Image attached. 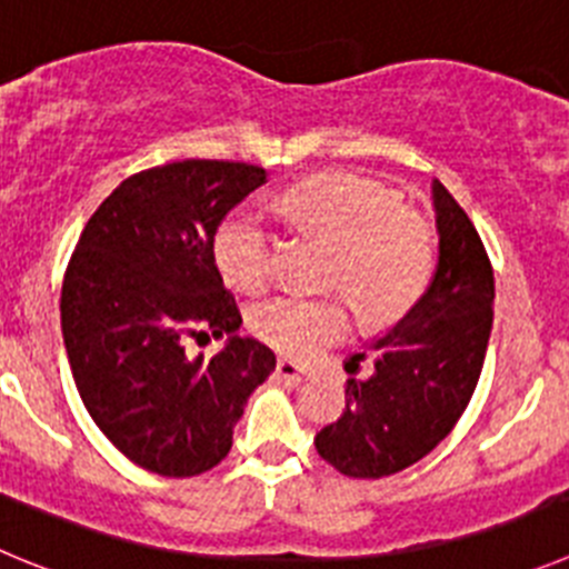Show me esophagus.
Returning <instances> with one entry per match:
<instances>
[{"label":"esophagus","mask_w":569,"mask_h":569,"mask_svg":"<svg viewBox=\"0 0 569 569\" xmlns=\"http://www.w3.org/2000/svg\"><path fill=\"white\" fill-rule=\"evenodd\" d=\"M274 377L280 382H289V386H300L311 377V371H306L303 366H297L295 360H278V368H274Z\"/></svg>","instance_id":"esophagus-1"}]
</instances>
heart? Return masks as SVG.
I'll list each match as a JSON object with an SVG mask.
<instances>
[{"label": "heart", "mask_w": 569, "mask_h": 569, "mask_svg": "<svg viewBox=\"0 0 569 569\" xmlns=\"http://www.w3.org/2000/svg\"><path fill=\"white\" fill-rule=\"evenodd\" d=\"M278 212L337 247L329 283L355 297L368 322L406 315L433 274L431 227L380 183L357 176H317L286 189ZM214 263L240 291H263L274 278V238L249 209L214 229ZM254 335L283 355L309 360L351 329L346 295H280L252 311Z\"/></svg>", "instance_id": "1"}]
</instances>
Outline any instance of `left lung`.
<instances>
[{
  "mask_svg": "<svg viewBox=\"0 0 569 569\" xmlns=\"http://www.w3.org/2000/svg\"><path fill=\"white\" fill-rule=\"evenodd\" d=\"M439 260L431 286L386 335L346 368L371 357L368 380H348L340 419L315 437L340 473L380 479L431 453L459 422L482 373L493 326V266L482 238L439 181L431 183Z\"/></svg>",
  "mask_w": 569,
  "mask_h": 569,
  "instance_id": "8db88e82",
  "label": "left lung"
}]
</instances>
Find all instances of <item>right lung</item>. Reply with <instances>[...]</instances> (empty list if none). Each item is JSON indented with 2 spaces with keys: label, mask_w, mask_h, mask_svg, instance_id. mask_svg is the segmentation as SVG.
I'll use <instances>...</instances> for the list:
<instances>
[{
  "label": "right lung",
  "mask_w": 569,
  "mask_h": 569,
  "mask_svg": "<svg viewBox=\"0 0 569 569\" xmlns=\"http://www.w3.org/2000/svg\"><path fill=\"white\" fill-rule=\"evenodd\" d=\"M266 170L238 161L163 163L112 189L87 221L61 283V335L87 413L158 476H198L232 448L247 399L274 371L272 348L240 337L214 263V229ZM227 336L213 358L187 336Z\"/></svg>",
  "instance_id": "right-lung-1"
}]
</instances>
